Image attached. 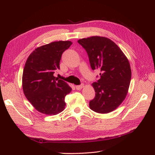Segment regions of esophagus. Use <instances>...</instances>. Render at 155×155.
<instances>
[{
    "label": "esophagus",
    "instance_id": "obj_1",
    "mask_svg": "<svg viewBox=\"0 0 155 155\" xmlns=\"http://www.w3.org/2000/svg\"><path fill=\"white\" fill-rule=\"evenodd\" d=\"M84 87V85L83 84H81V85H76V88L77 89V90H81V89Z\"/></svg>",
    "mask_w": 155,
    "mask_h": 155
}]
</instances>
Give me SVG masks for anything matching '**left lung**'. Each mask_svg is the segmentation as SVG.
<instances>
[{"label":"left lung","mask_w":155,"mask_h":155,"mask_svg":"<svg viewBox=\"0 0 155 155\" xmlns=\"http://www.w3.org/2000/svg\"><path fill=\"white\" fill-rule=\"evenodd\" d=\"M78 43L86 50L92 69L101 72L100 78L92 85L96 96L89 106L97 113H109L122 103L127 94L131 79L129 61L118 46L106 37L93 36Z\"/></svg>","instance_id":"left-lung-1"}]
</instances>
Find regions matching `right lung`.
<instances>
[{"mask_svg": "<svg viewBox=\"0 0 155 155\" xmlns=\"http://www.w3.org/2000/svg\"><path fill=\"white\" fill-rule=\"evenodd\" d=\"M72 44L69 41H59L41 46L26 60L22 74L23 91L28 100L41 113L55 115L65 108L64 97L72 88L54 74L60 69L61 55Z\"/></svg>", "mask_w": 155, "mask_h": 155, "instance_id": "add662e5", "label": "right lung"}]
</instances>
